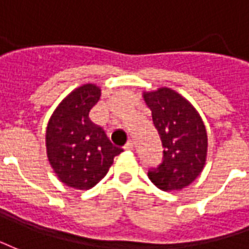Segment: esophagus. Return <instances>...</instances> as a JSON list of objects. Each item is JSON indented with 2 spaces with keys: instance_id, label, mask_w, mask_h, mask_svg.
Returning <instances> with one entry per match:
<instances>
[{
  "instance_id": "1",
  "label": "esophagus",
  "mask_w": 249,
  "mask_h": 249,
  "mask_svg": "<svg viewBox=\"0 0 249 249\" xmlns=\"http://www.w3.org/2000/svg\"><path fill=\"white\" fill-rule=\"evenodd\" d=\"M124 150H128V151L134 150V142H132V141H128V142L124 144Z\"/></svg>"
}]
</instances>
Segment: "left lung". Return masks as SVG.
<instances>
[{"instance_id":"1","label":"left lung","mask_w":249,"mask_h":249,"mask_svg":"<svg viewBox=\"0 0 249 249\" xmlns=\"http://www.w3.org/2000/svg\"><path fill=\"white\" fill-rule=\"evenodd\" d=\"M163 146L162 163L148 170L159 190H182L196 179L206 164L207 131L191 103L168 87L143 92Z\"/></svg>"}]
</instances>
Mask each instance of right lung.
I'll use <instances>...</instances> for the list:
<instances>
[{"instance_id": "obj_1", "label": "right lung", "mask_w": 249, "mask_h": 249, "mask_svg": "<svg viewBox=\"0 0 249 249\" xmlns=\"http://www.w3.org/2000/svg\"><path fill=\"white\" fill-rule=\"evenodd\" d=\"M101 98L92 83L78 87L53 112L46 128V151L58 179L77 190H89L102 180L114 158L123 151L114 146L89 114Z\"/></svg>"}]
</instances>
